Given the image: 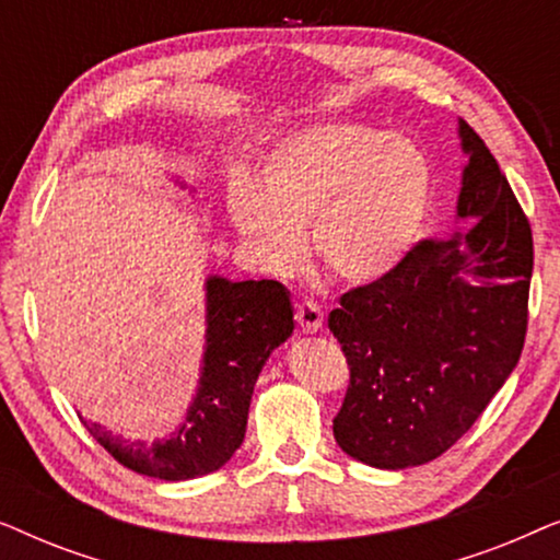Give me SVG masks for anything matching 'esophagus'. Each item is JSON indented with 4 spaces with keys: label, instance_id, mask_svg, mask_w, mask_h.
<instances>
[{
    "label": "esophagus",
    "instance_id": "34e87169",
    "mask_svg": "<svg viewBox=\"0 0 560 560\" xmlns=\"http://www.w3.org/2000/svg\"><path fill=\"white\" fill-rule=\"evenodd\" d=\"M295 320H298V326H301L303 334H316L324 328V311H320L316 303L303 301V303H298V308H295Z\"/></svg>",
    "mask_w": 560,
    "mask_h": 560
}]
</instances>
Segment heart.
Wrapping results in <instances>:
<instances>
[{"label":"heart","mask_w":560,"mask_h":560,"mask_svg":"<svg viewBox=\"0 0 560 560\" xmlns=\"http://www.w3.org/2000/svg\"><path fill=\"white\" fill-rule=\"evenodd\" d=\"M435 173L416 140L328 121L265 152L255 186H236L229 219L275 272H293L308 249L328 278L370 285L416 249L433 209Z\"/></svg>","instance_id":"b5f03b06"}]
</instances>
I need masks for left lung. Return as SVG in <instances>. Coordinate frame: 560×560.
Returning <instances> with one entry per match:
<instances>
[{
    "label": "left lung",
    "mask_w": 560,
    "mask_h": 560,
    "mask_svg": "<svg viewBox=\"0 0 560 560\" xmlns=\"http://www.w3.org/2000/svg\"><path fill=\"white\" fill-rule=\"evenodd\" d=\"M469 165L451 240H423L393 275L351 288L328 316L349 364L334 439L374 469L439 458L469 431L523 354L533 234L485 140L458 119Z\"/></svg>",
    "instance_id": "1"
}]
</instances>
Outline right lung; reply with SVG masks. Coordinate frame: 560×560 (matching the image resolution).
Wrapping results in <instances>:
<instances>
[{
    "mask_svg": "<svg viewBox=\"0 0 560 560\" xmlns=\"http://www.w3.org/2000/svg\"><path fill=\"white\" fill-rule=\"evenodd\" d=\"M293 328V305L282 282H232L211 275L201 380L178 431L155 443L125 441L79 418L121 466L144 477L186 481L217 471L242 446L255 382Z\"/></svg>",
    "mask_w": 560,
    "mask_h": 560,
    "instance_id": "right-lung-1",
    "label": "right lung"
}]
</instances>
